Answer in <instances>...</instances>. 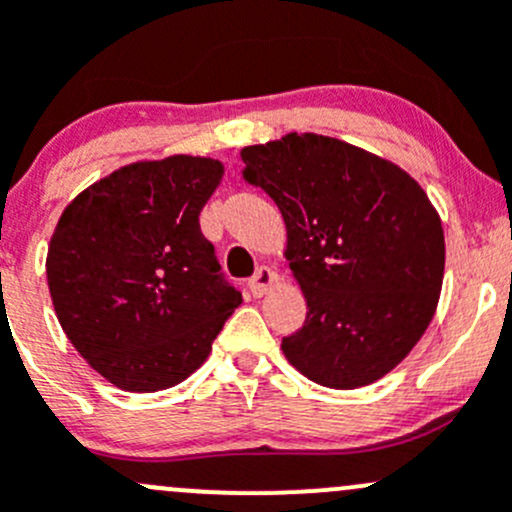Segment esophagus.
<instances>
[{
    "mask_svg": "<svg viewBox=\"0 0 512 512\" xmlns=\"http://www.w3.org/2000/svg\"><path fill=\"white\" fill-rule=\"evenodd\" d=\"M275 282H277L275 270H270V267H260V270L255 272V277L247 282V287H250L252 297H265V294L270 292Z\"/></svg>",
    "mask_w": 512,
    "mask_h": 512,
    "instance_id": "1",
    "label": "esophagus"
}]
</instances>
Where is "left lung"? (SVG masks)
I'll return each instance as SVG.
<instances>
[{"label":"left lung","instance_id":"1","mask_svg":"<svg viewBox=\"0 0 512 512\" xmlns=\"http://www.w3.org/2000/svg\"><path fill=\"white\" fill-rule=\"evenodd\" d=\"M247 183L287 227L285 257L307 299L287 361L329 389L374 384L431 324L446 242L436 208L406 170L317 133L240 151Z\"/></svg>","mask_w":512,"mask_h":512}]
</instances>
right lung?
Here are the masks:
<instances>
[{"instance_id":"right-lung-1","label":"right lung","mask_w":512,"mask_h":512,"mask_svg":"<svg viewBox=\"0 0 512 512\" xmlns=\"http://www.w3.org/2000/svg\"><path fill=\"white\" fill-rule=\"evenodd\" d=\"M223 173L200 156L138 160L89 185L56 223L46 255L54 312L118 389L151 394L188 379L240 307L198 220Z\"/></svg>"}]
</instances>
